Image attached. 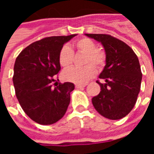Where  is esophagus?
<instances>
[{"instance_id": "34e87169", "label": "esophagus", "mask_w": 154, "mask_h": 154, "mask_svg": "<svg viewBox=\"0 0 154 154\" xmlns=\"http://www.w3.org/2000/svg\"><path fill=\"white\" fill-rule=\"evenodd\" d=\"M86 87L85 84H76V87L77 88H82V87Z\"/></svg>"}]
</instances>
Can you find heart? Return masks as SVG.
Wrapping results in <instances>:
<instances>
[{"mask_svg":"<svg viewBox=\"0 0 154 154\" xmlns=\"http://www.w3.org/2000/svg\"><path fill=\"white\" fill-rule=\"evenodd\" d=\"M73 47L78 52L85 54L84 67H71L64 71L63 77L65 80L76 84H85L97 74V69H100L106 63V53L97 48V44L91 38H81L73 43ZM73 52L70 48L63 46L58 54V62L61 67L67 68L72 64Z\"/></svg>","mask_w":154,"mask_h":154,"instance_id":"b5f03b06","label":"heart"}]
</instances>
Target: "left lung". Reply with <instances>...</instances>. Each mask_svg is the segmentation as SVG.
<instances>
[{
	"label": "left lung",
	"instance_id": "left-lung-1",
	"mask_svg": "<svg viewBox=\"0 0 154 154\" xmlns=\"http://www.w3.org/2000/svg\"><path fill=\"white\" fill-rule=\"evenodd\" d=\"M100 42L106 51V66L100 74L106 82H97L100 93L92 98L97 112L110 119H119L132 110L140 91L142 72L139 59L125 42L110 35L85 34Z\"/></svg>",
	"mask_w": 154,
	"mask_h": 154
}]
</instances>
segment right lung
I'll return each instance as SVG.
<instances>
[{"label": "right lung", "instance_id": "right-lung-1", "mask_svg": "<svg viewBox=\"0 0 154 154\" xmlns=\"http://www.w3.org/2000/svg\"><path fill=\"white\" fill-rule=\"evenodd\" d=\"M76 35L42 38L27 46L15 59V95L25 113L38 124H54L67 111L74 84L57 82L55 77L61 69L59 51Z\"/></svg>", "mask_w": 154, "mask_h": 154}]
</instances>
